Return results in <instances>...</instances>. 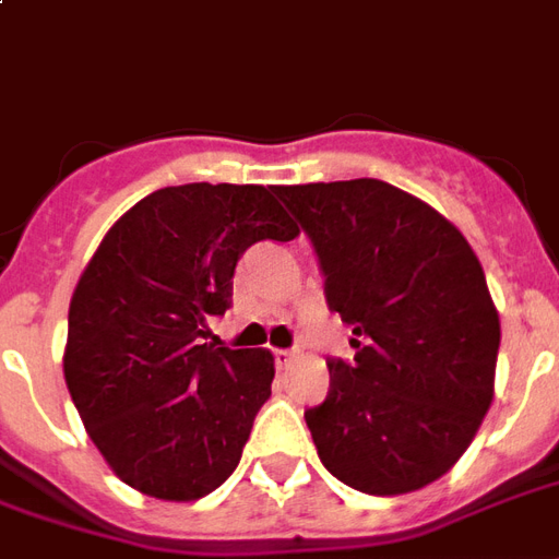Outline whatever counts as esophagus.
Wrapping results in <instances>:
<instances>
[{
	"label": "esophagus",
	"instance_id": "1",
	"mask_svg": "<svg viewBox=\"0 0 559 559\" xmlns=\"http://www.w3.org/2000/svg\"><path fill=\"white\" fill-rule=\"evenodd\" d=\"M272 358H275V367H278V370H287V367L293 364L290 349H275V353H272Z\"/></svg>",
	"mask_w": 559,
	"mask_h": 559
}]
</instances>
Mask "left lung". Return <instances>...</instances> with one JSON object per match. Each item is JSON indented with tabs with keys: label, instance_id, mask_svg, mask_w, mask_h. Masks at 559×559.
Masks as SVG:
<instances>
[{
	"label": "left lung",
	"instance_id": "1",
	"mask_svg": "<svg viewBox=\"0 0 559 559\" xmlns=\"http://www.w3.org/2000/svg\"><path fill=\"white\" fill-rule=\"evenodd\" d=\"M353 325V361H329V396L305 408L322 465L367 495L448 474L495 396L500 320L468 239L432 206L361 177L275 186Z\"/></svg>",
	"mask_w": 559,
	"mask_h": 559
}]
</instances>
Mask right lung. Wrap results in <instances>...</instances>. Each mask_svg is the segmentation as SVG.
I'll use <instances>...</instances> for the list:
<instances>
[{
    "label": "right lung",
    "mask_w": 559,
    "mask_h": 559,
    "mask_svg": "<svg viewBox=\"0 0 559 559\" xmlns=\"http://www.w3.org/2000/svg\"><path fill=\"white\" fill-rule=\"evenodd\" d=\"M275 186L186 183L123 213L82 272L64 382L103 459L159 500H198L239 465L272 394L266 349L201 343L234 296L237 260L299 234Z\"/></svg>",
    "instance_id": "add662e5"
}]
</instances>
